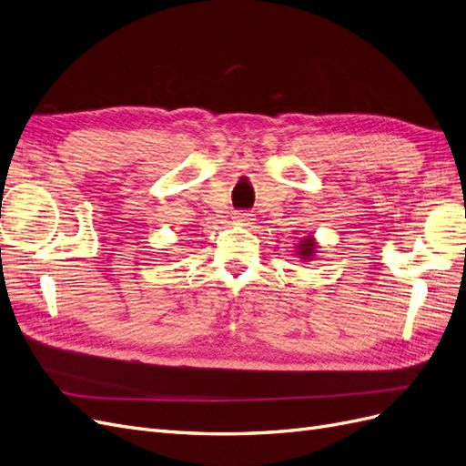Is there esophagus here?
Returning a JSON list of instances; mask_svg holds the SVG:
<instances>
[{
	"instance_id": "obj_1",
	"label": "esophagus",
	"mask_w": 466,
	"mask_h": 466,
	"mask_svg": "<svg viewBox=\"0 0 466 466\" xmlns=\"http://www.w3.org/2000/svg\"><path fill=\"white\" fill-rule=\"evenodd\" d=\"M233 221L241 225H250V221L255 219H252V214H248V211H233Z\"/></svg>"
}]
</instances>
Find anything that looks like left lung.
I'll list each match as a JSON object with an SVG mask.
<instances>
[{"instance_id": "left-lung-1", "label": "left lung", "mask_w": 466, "mask_h": 466, "mask_svg": "<svg viewBox=\"0 0 466 466\" xmlns=\"http://www.w3.org/2000/svg\"><path fill=\"white\" fill-rule=\"evenodd\" d=\"M317 248H319V245H317L315 238L313 237H305V238H301V241L298 243V250H295V255H299L298 258H301L303 262H309V260L315 258Z\"/></svg>"}]
</instances>
